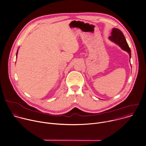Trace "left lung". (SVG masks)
<instances>
[{"label": "left lung", "instance_id": "8db88e82", "mask_svg": "<svg viewBox=\"0 0 146 146\" xmlns=\"http://www.w3.org/2000/svg\"><path fill=\"white\" fill-rule=\"evenodd\" d=\"M108 39L111 42L118 45L123 50H124L125 51L127 52L129 54V59H131V50L127 44V42L123 34L120 30L113 28L111 32V36H110L108 38Z\"/></svg>", "mask_w": 146, "mask_h": 146}]
</instances>
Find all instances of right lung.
I'll list each match as a JSON object with an SVG mask.
<instances>
[{
	"mask_svg": "<svg viewBox=\"0 0 146 146\" xmlns=\"http://www.w3.org/2000/svg\"><path fill=\"white\" fill-rule=\"evenodd\" d=\"M18 50H17V55H18Z\"/></svg>",
	"mask_w": 146,
	"mask_h": 146,
	"instance_id": "obj_1",
	"label": "right lung"
}]
</instances>
